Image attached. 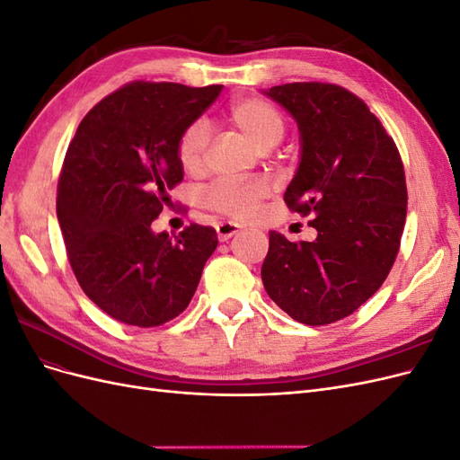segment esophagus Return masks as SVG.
Segmentation results:
<instances>
[{
    "instance_id": "1",
    "label": "esophagus",
    "mask_w": 460,
    "mask_h": 460,
    "mask_svg": "<svg viewBox=\"0 0 460 460\" xmlns=\"http://www.w3.org/2000/svg\"><path fill=\"white\" fill-rule=\"evenodd\" d=\"M240 232V226H235L234 222H220V225H217V235L220 242H226L230 240L234 234Z\"/></svg>"
}]
</instances>
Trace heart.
I'll list each match as a JSON object with an SVG mask.
<instances>
[{
	"mask_svg": "<svg viewBox=\"0 0 460 460\" xmlns=\"http://www.w3.org/2000/svg\"><path fill=\"white\" fill-rule=\"evenodd\" d=\"M226 115L234 127L261 149L276 146L286 132V120L280 109L269 100H262V97H242L228 107ZM207 144L208 132L205 122H190L176 144L178 163L182 164L184 171L198 172L201 169ZM267 193L269 188L261 180H249V182L218 180L207 188L203 203L215 213L235 220H245L257 211L259 203L267 198Z\"/></svg>",
	"mask_w": 460,
	"mask_h": 460,
	"instance_id": "heart-1",
	"label": "heart"
}]
</instances>
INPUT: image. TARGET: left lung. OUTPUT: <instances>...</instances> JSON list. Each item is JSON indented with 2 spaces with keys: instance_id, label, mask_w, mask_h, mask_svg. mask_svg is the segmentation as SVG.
I'll list each match as a JSON object with an SVG mask.
<instances>
[{
  "instance_id": "1",
  "label": "left lung",
  "mask_w": 460,
  "mask_h": 460,
  "mask_svg": "<svg viewBox=\"0 0 460 460\" xmlns=\"http://www.w3.org/2000/svg\"><path fill=\"white\" fill-rule=\"evenodd\" d=\"M301 132V163L284 201L313 217L314 242L270 232L261 278L270 299L307 326L355 313L380 289L407 218L405 169L368 105L338 84L291 82L264 92Z\"/></svg>"
}]
</instances>
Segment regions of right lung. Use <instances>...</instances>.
Returning <instances> with one entry per match:
<instances>
[{"label": "right lung", "mask_w": 460, "mask_h": 460, "mask_svg": "<svg viewBox=\"0 0 460 460\" xmlns=\"http://www.w3.org/2000/svg\"><path fill=\"white\" fill-rule=\"evenodd\" d=\"M222 86L136 80L82 119L58 184V218L82 291L122 324L153 328L191 301L218 238L186 226L174 240L151 222L182 182L176 144Z\"/></svg>", "instance_id": "add662e5"}]
</instances>
